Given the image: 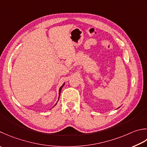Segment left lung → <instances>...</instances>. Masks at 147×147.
Instances as JSON below:
<instances>
[{
    "mask_svg": "<svg viewBox=\"0 0 147 147\" xmlns=\"http://www.w3.org/2000/svg\"><path fill=\"white\" fill-rule=\"evenodd\" d=\"M117 109H118V108H117Z\"/></svg>",
    "mask_w": 147,
    "mask_h": 147,
    "instance_id": "left-lung-1",
    "label": "left lung"
}]
</instances>
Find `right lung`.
Instances as JSON below:
<instances>
[{
  "label": "right lung",
  "mask_w": 147,
  "mask_h": 147,
  "mask_svg": "<svg viewBox=\"0 0 147 147\" xmlns=\"http://www.w3.org/2000/svg\"><path fill=\"white\" fill-rule=\"evenodd\" d=\"M64 84H65V83H64V84H63L62 86H61V87H60V88H59V98H58V101H59V97H60V92H61V90H62V87H64ZM57 103H56V104L55 105H54V106H55L56 105H57Z\"/></svg>",
  "instance_id": "add662e5"
}]
</instances>
